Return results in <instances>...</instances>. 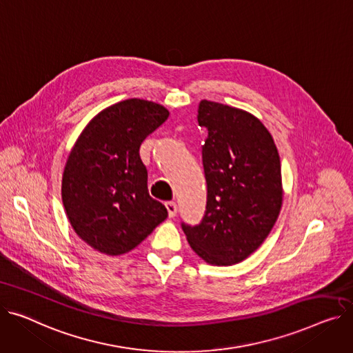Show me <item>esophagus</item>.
<instances>
[{
	"label": "esophagus",
	"instance_id": "esophagus-1",
	"mask_svg": "<svg viewBox=\"0 0 353 353\" xmlns=\"http://www.w3.org/2000/svg\"><path fill=\"white\" fill-rule=\"evenodd\" d=\"M166 208H168V213H169V217H170V219L176 217V214H177V204H176L174 201L166 203Z\"/></svg>",
	"mask_w": 353,
	"mask_h": 353
}]
</instances>
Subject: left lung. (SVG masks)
Listing matches in <instances>:
<instances>
[{"mask_svg":"<svg viewBox=\"0 0 353 353\" xmlns=\"http://www.w3.org/2000/svg\"><path fill=\"white\" fill-rule=\"evenodd\" d=\"M197 121L208 130L207 207L203 221L183 231L201 260L228 267L260 248L279 216L281 160L268 129L247 110L203 99Z\"/></svg>","mask_w":353,"mask_h":353,"instance_id":"1","label":"left lung"}]
</instances>
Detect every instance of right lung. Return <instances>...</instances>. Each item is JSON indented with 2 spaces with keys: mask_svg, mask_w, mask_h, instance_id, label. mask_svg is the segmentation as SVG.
Returning a JSON list of instances; mask_svg holds the SVG:
<instances>
[{
  "mask_svg": "<svg viewBox=\"0 0 353 353\" xmlns=\"http://www.w3.org/2000/svg\"><path fill=\"white\" fill-rule=\"evenodd\" d=\"M145 99H126L93 116L78 136L62 174V203L78 237L102 254L132 251L168 217L149 196L139 149L169 117Z\"/></svg>",
  "mask_w": 353,
  "mask_h": 353,
  "instance_id": "right-lung-1",
  "label": "right lung"
}]
</instances>
